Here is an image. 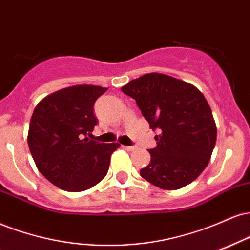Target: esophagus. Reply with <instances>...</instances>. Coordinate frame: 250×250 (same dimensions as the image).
<instances>
[{"instance_id": "34e87169", "label": "esophagus", "mask_w": 250, "mask_h": 250, "mask_svg": "<svg viewBox=\"0 0 250 250\" xmlns=\"http://www.w3.org/2000/svg\"><path fill=\"white\" fill-rule=\"evenodd\" d=\"M123 148L125 150H128V151H133L134 150V146H123Z\"/></svg>"}]
</instances>
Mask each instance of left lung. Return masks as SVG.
<instances>
[{
  "label": "left lung",
  "mask_w": 250,
  "mask_h": 250,
  "mask_svg": "<svg viewBox=\"0 0 250 250\" xmlns=\"http://www.w3.org/2000/svg\"><path fill=\"white\" fill-rule=\"evenodd\" d=\"M121 91L135 99L152 130L157 146L140 174L163 190H178L199 177L211 159L216 125L211 107L199 89L162 73L129 81Z\"/></svg>",
  "instance_id": "obj_1"
}]
</instances>
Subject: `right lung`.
<instances>
[{
    "label": "right lung",
    "instance_id": "add662e5",
    "mask_svg": "<svg viewBox=\"0 0 250 250\" xmlns=\"http://www.w3.org/2000/svg\"><path fill=\"white\" fill-rule=\"evenodd\" d=\"M107 88L76 85L45 96L30 120L28 144L39 172L68 192L88 190L106 177L119 143L86 137L96 125L93 106Z\"/></svg>",
    "mask_w": 250,
    "mask_h": 250
}]
</instances>
